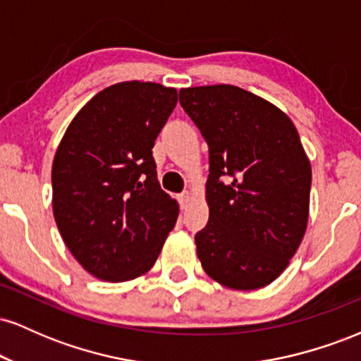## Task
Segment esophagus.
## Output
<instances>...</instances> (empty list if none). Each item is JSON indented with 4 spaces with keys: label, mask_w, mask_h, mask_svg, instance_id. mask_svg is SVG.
<instances>
[{
    "label": "esophagus",
    "mask_w": 361,
    "mask_h": 361,
    "mask_svg": "<svg viewBox=\"0 0 361 361\" xmlns=\"http://www.w3.org/2000/svg\"><path fill=\"white\" fill-rule=\"evenodd\" d=\"M178 202H180V207L181 209H186V207L190 205V202H192V195L188 192H183L178 195Z\"/></svg>",
    "instance_id": "34e87169"
}]
</instances>
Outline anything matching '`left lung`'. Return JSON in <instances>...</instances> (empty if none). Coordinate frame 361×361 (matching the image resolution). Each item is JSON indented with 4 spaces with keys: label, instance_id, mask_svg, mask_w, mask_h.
<instances>
[{
    "label": "left lung",
    "instance_id": "1",
    "mask_svg": "<svg viewBox=\"0 0 361 361\" xmlns=\"http://www.w3.org/2000/svg\"><path fill=\"white\" fill-rule=\"evenodd\" d=\"M180 103L209 144V222L195 235L202 267L224 287H267L307 229L312 171L299 132L233 85L183 88Z\"/></svg>",
    "mask_w": 361,
    "mask_h": 361
}]
</instances>
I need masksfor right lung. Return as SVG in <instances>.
Segmentation results:
<instances>
[{
    "mask_svg": "<svg viewBox=\"0 0 361 361\" xmlns=\"http://www.w3.org/2000/svg\"><path fill=\"white\" fill-rule=\"evenodd\" d=\"M178 102L157 82L102 90L69 123L52 163V210L66 246L97 279L127 281L159 256L180 207L161 190L152 147Z\"/></svg>",
    "mask_w": 361,
    "mask_h": 361,
    "instance_id": "obj_1",
    "label": "right lung"
}]
</instances>
